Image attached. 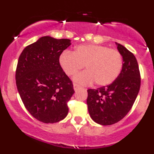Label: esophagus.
I'll return each instance as SVG.
<instances>
[{
	"label": "esophagus",
	"mask_w": 154,
	"mask_h": 154,
	"mask_svg": "<svg viewBox=\"0 0 154 154\" xmlns=\"http://www.w3.org/2000/svg\"><path fill=\"white\" fill-rule=\"evenodd\" d=\"M81 88V86H80V85L77 84V83H74V89L75 90V91H77V90H78L79 88Z\"/></svg>",
	"instance_id": "esophagus-1"
}]
</instances>
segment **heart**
<instances>
[{
    "instance_id": "1",
    "label": "heart",
    "mask_w": 154,
    "mask_h": 154,
    "mask_svg": "<svg viewBox=\"0 0 154 154\" xmlns=\"http://www.w3.org/2000/svg\"><path fill=\"white\" fill-rule=\"evenodd\" d=\"M60 63L68 76H74L85 67L87 71L74 77V81L86 85L95 81L97 86H105L116 80L123 67V58L118 50L99 45H81L74 53L63 51Z\"/></svg>"
}]
</instances>
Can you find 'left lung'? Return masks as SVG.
<instances>
[{
	"label": "left lung",
	"instance_id": "left-lung-1",
	"mask_svg": "<svg viewBox=\"0 0 154 154\" xmlns=\"http://www.w3.org/2000/svg\"><path fill=\"white\" fill-rule=\"evenodd\" d=\"M123 58V67L114 82L106 86L88 91L87 105L90 116L101 125H111L122 120L129 112L139 94L140 71L133 53L116 43Z\"/></svg>",
	"mask_w": 154,
	"mask_h": 154
}]
</instances>
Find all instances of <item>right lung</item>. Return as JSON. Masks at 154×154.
<instances>
[{"label": "right lung", "instance_id": "right-lung-1", "mask_svg": "<svg viewBox=\"0 0 154 154\" xmlns=\"http://www.w3.org/2000/svg\"><path fill=\"white\" fill-rule=\"evenodd\" d=\"M70 45V39L43 36L24 48L18 58V93L29 112L43 123H56L68 115V102L74 90L60 57Z\"/></svg>", "mask_w": 154, "mask_h": 154}]
</instances>
